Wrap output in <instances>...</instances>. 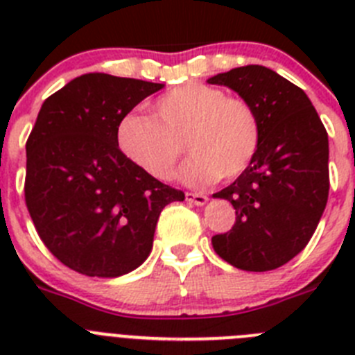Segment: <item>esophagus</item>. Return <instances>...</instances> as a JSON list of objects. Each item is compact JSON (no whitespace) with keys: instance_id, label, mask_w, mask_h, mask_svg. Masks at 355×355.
<instances>
[{"instance_id":"1","label":"esophagus","mask_w":355,"mask_h":355,"mask_svg":"<svg viewBox=\"0 0 355 355\" xmlns=\"http://www.w3.org/2000/svg\"><path fill=\"white\" fill-rule=\"evenodd\" d=\"M184 197H187L188 202H193V205H196V206H205L206 202H208V197H206L205 193L187 192V193H184Z\"/></svg>"}]
</instances>
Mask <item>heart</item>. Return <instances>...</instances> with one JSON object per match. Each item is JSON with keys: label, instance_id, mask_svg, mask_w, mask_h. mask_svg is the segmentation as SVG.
Wrapping results in <instances>:
<instances>
[{"label": "heart", "instance_id": "1", "mask_svg": "<svg viewBox=\"0 0 355 355\" xmlns=\"http://www.w3.org/2000/svg\"><path fill=\"white\" fill-rule=\"evenodd\" d=\"M155 119L130 114L119 124V147L131 163L156 180H167L184 147L190 158L180 180L192 187L233 180L258 153L261 126L256 110L222 89L187 83L159 96Z\"/></svg>", "mask_w": 355, "mask_h": 355}]
</instances>
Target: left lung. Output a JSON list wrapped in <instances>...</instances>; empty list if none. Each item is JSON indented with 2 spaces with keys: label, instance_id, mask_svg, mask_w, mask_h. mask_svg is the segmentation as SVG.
I'll use <instances>...</instances> for the list:
<instances>
[{
  "label": "left lung",
  "instance_id": "left-lung-1",
  "mask_svg": "<svg viewBox=\"0 0 355 355\" xmlns=\"http://www.w3.org/2000/svg\"><path fill=\"white\" fill-rule=\"evenodd\" d=\"M256 110L259 147L249 167L215 199L236 209L233 229L211 238L229 265L266 272L286 265L311 240L329 197V139L302 89L263 65L209 78Z\"/></svg>",
  "mask_w": 355,
  "mask_h": 355
}]
</instances>
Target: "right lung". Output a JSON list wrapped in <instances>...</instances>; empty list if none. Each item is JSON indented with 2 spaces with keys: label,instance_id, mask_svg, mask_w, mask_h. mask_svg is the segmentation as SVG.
<instances>
[{
  "label": "right lung",
  "instance_id": "add662e5",
  "mask_svg": "<svg viewBox=\"0 0 355 355\" xmlns=\"http://www.w3.org/2000/svg\"><path fill=\"white\" fill-rule=\"evenodd\" d=\"M163 83L89 72L42 103L26 142L24 197L44 245L89 277H119L153 249L162 209L181 190L119 149V124Z\"/></svg>",
  "mask_w": 355,
  "mask_h": 355
}]
</instances>
